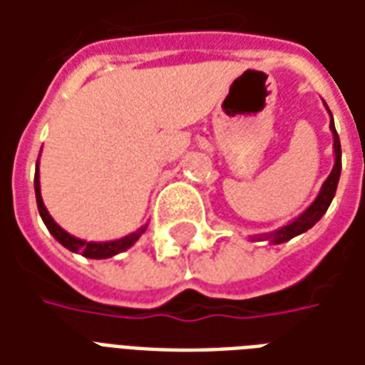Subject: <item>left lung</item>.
Here are the masks:
<instances>
[{"instance_id":"1","label":"left lung","mask_w":365,"mask_h":365,"mask_svg":"<svg viewBox=\"0 0 365 365\" xmlns=\"http://www.w3.org/2000/svg\"><path fill=\"white\" fill-rule=\"evenodd\" d=\"M330 128H332V135H334V154H336V162H334V168H332V172L327 178V182L322 183V190L319 193V197L314 199L313 205L307 209L305 213L297 217L295 221L289 222V225H285L279 230H275L272 235H266V238H269L272 242L275 245H282V242H287L293 237H297L301 232H307V230L313 227L314 222L321 219L322 215L327 213V209L332 203V197H334V193H336V185L338 180H340V170H342V150H340V138H338V133L334 125L330 123Z\"/></svg>"}]
</instances>
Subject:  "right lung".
<instances>
[{
	"mask_svg": "<svg viewBox=\"0 0 365 365\" xmlns=\"http://www.w3.org/2000/svg\"><path fill=\"white\" fill-rule=\"evenodd\" d=\"M35 193H36V207H38V213L43 217L44 225H46V229L51 230V235L56 240H58L60 245L66 246L68 250H72V252H80L86 258H93V260H101V258H111L115 254L125 252L127 248L135 245L138 237L143 235L146 227H143L140 230H136L133 235H128L125 238H119V240H111V242H86L82 238H76L72 235H68L66 230L60 229L58 225L54 222L48 211H46V207L43 203V197H41V182H38V166H36L35 172Z\"/></svg>",
	"mask_w": 365,
	"mask_h": 365,
	"instance_id": "right-lung-1",
	"label": "right lung"
}]
</instances>
